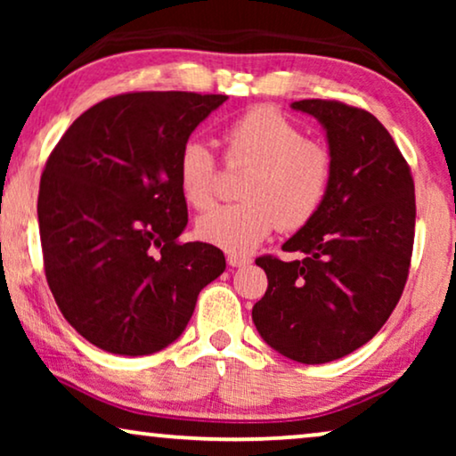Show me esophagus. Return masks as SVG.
<instances>
[{
	"label": "esophagus",
	"instance_id": "obj_1",
	"mask_svg": "<svg viewBox=\"0 0 456 456\" xmlns=\"http://www.w3.org/2000/svg\"><path fill=\"white\" fill-rule=\"evenodd\" d=\"M251 264V259L248 257H242V255H228V265H232V267H245V265H248Z\"/></svg>",
	"mask_w": 456,
	"mask_h": 456
}]
</instances>
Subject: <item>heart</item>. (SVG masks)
<instances>
[{
	"label": "heart",
	"instance_id": "heart-1",
	"mask_svg": "<svg viewBox=\"0 0 456 456\" xmlns=\"http://www.w3.org/2000/svg\"><path fill=\"white\" fill-rule=\"evenodd\" d=\"M228 159L253 161L240 186L245 201L199 217L197 234L228 253H248L280 224L297 230L322 208L332 178V155L282 111L257 105L224 128ZM178 183L192 208L216 197V158L208 142L186 141L178 153Z\"/></svg>",
	"mask_w": 456,
	"mask_h": 456
}]
</instances>
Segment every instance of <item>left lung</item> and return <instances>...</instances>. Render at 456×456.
<instances>
[{
    "instance_id": "1",
    "label": "left lung",
    "mask_w": 456,
    "mask_h": 456,
    "mask_svg": "<svg viewBox=\"0 0 456 456\" xmlns=\"http://www.w3.org/2000/svg\"><path fill=\"white\" fill-rule=\"evenodd\" d=\"M326 133L332 178L317 214L284 242L303 261L259 257L267 290L253 307L261 338L298 363H328L370 342L407 282L415 236L409 166L376 116L303 99Z\"/></svg>"
}]
</instances>
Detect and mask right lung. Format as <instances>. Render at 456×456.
<instances>
[{"label":"right lung","mask_w":456,"mask_h":456,"mask_svg":"<svg viewBox=\"0 0 456 456\" xmlns=\"http://www.w3.org/2000/svg\"><path fill=\"white\" fill-rule=\"evenodd\" d=\"M226 95L184 91L103 99L72 122L41 176L47 284L77 332L114 354L180 338L205 286L226 270L208 242H178L189 214L178 153Z\"/></svg>","instance_id":"obj_1"}]
</instances>
